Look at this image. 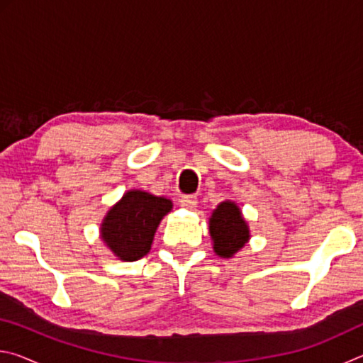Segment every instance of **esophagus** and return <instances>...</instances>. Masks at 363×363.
Segmentation results:
<instances>
[{"instance_id":"34e87169","label":"esophagus","mask_w":363,"mask_h":363,"mask_svg":"<svg viewBox=\"0 0 363 363\" xmlns=\"http://www.w3.org/2000/svg\"><path fill=\"white\" fill-rule=\"evenodd\" d=\"M181 206L186 208V210H195L196 206V196L195 195H186L181 199Z\"/></svg>"}]
</instances>
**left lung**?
I'll list each match as a JSON object with an SVG mask.
<instances>
[{
  "label": "left lung",
  "mask_w": 363,
  "mask_h": 363,
  "mask_svg": "<svg viewBox=\"0 0 363 363\" xmlns=\"http://www.w3.org/2000/svg\"><path fill=\"white\" fill-rule=\"evenodd\" d=\"M210 237L213 250L219 257L229 259L250 240V225L245 220L240 206L232 200H224L210 216Z\"/></svg>",
  "instance_id": "8db88e82"
}]
</instances>
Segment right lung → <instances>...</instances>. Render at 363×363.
<instances>
[{"label":"right lung","mask_w":363,"mask_h":363,"mask_svg":"<svg viewBox=\"0 0 363 363\" xmlns=\"http://www.w3.org/2000/svg\"><path fill=\"white\" fill-rule=\"evenodd\" d=\"M173 201L145 190H128L102 219L101 238L120 261H138L149 253L162 219Z\"/></svg>","instance_id":"add662e5"}]
</instances>
